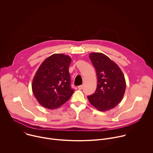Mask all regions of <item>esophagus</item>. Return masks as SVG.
Masks as SVG:
<instances>
[{
	"mask_svg": "<svg viewBox=\"0 0 153 153\" xmlns=\"http://www.w3.org/2000/svg\"><path fill=\"white\" fill-rule=\"evenodd\" d=\"M77 88H78V89H79V90H82V88H83V86H82V85L78 86Z\"/></svg>",
	"mask_w": 153,
	"mask_h": 153,
	"instance_id": "34e87169",
	"label": "esophagus"
}]
</instances>
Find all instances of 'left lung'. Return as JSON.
<instances>
[{
	"instance_id": "obj_1",
	"label": "left lung",
	"mask_w": 153,
	"mask_h": 153,
	"mask_svg": "<svg viewBox=\"0 0 153 153\" xmlns=\"http://www.w3.org/2000/svg\"><path fill=\"white\" fill-rule=\"evenodd\" d=\"M97 77L95 93L88 96L90 103L99 111H106L116 107L122 100L126 89V82L118 65L105 54H90Z\"/></svg>"
}]
</instances>
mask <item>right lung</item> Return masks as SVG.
<instances>
[{
    "label": "right lung",
    "instance_id": "add662e5",
    "mask_svg": "<svg viewBox=\"0 0 153 153\" xmlns=\"http://www.w3.org/2000/svg\"><path fill=\"white\" fill-rule=\"evenodd\" d=\"M70 56L54 54L40 65L32 82V91L38 102L50 110L68 101L74 93L71 88Z\"/></svg>",
    "mask_w": 153,
    "mask_h": 153
}]
</instances>
